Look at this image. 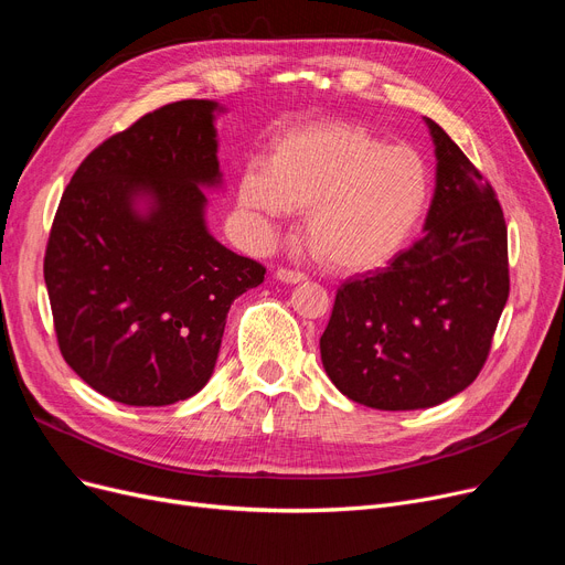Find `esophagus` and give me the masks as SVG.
Listing matches in <instances>:
<instances>
[{
	"label": "esophagus",
	"mask_w": 565,
	"mask_h": 565,
	"mask_svg": "<svg viewBox=\"0 0 565 565\" xmlns=\"http://www.w3.org/2000/svg\"><path fill=\"white\" fill-rule=\"evenodd\" d=\"M276 278H278L280 282H289V285H294V282H301V280H306V274L297 271V268H289V266H278Z\"/></svg>",
	"instance_id": "1"
}]
</instances>
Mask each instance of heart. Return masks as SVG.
<instances>
[{
  "mask_svg": "<svg viewBox=\"0 0 565 565\" xmlns=\"http://www.w3.org/2000/svg\"><path fill=\"white\" fill-rule=\"evenodd\" d=\"M429 200L423 156L386 145L356 124H315L280 136L264 166L238 181V204L257 236L303 213L308 246L333 271H367L412 236Z\"/></svg>",
  "mask_w": 565,
  "mask_h": 565,
  "instance_id": "1",
  "label": "heart"
}]
</instances>
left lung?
<instances>
[{"instance_id": "obj_1", "label": "left lung", "mask_w": 565, "mask_h": 565, "mask_svg": "<svg viewBox=\"0 0 565 565\" xmlns=\"http://www.w3.org/2000/svg\"><path fill=\"white\" fill-rule=\"evenodd\" d=\"M437 188L425 234L388 266L335 291L319 338L335 388L382 412L425 409L486 365L508 301V232L492 183L427 119Z\"/></svg>"}]
</instances>
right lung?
<instances>
[{"label": "right lung", "mask_w": 565, "mask_h": 565, "mask_svg": "<svg viewBox=\"0 0 565 565\" xmlns=\"http://www.w3.org/2000/svg\"><path fill=\"white\" fill-rule=\"evenodd\" d=\"M213 100H177L100 142L52 221L43 276L64 361L100 395L163 407L195 395L218 359L230 306L266 266L204 227L218 183ZM152 198L145 217L131 206Z\"/></svg>", "instance_id": "right-lung-1"}]
</instances>
